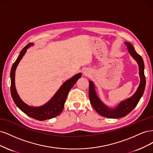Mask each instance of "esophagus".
<instances>
[{"label": "esophagus", "instance_id": "obj_1", "mask_svg": "<svg viewBox=\"0 0 153 153\" xmlns=\"http://www.w3.org/2000/svg\"><path fill=\"white\" fill-rule=\"evenodd\" d=\"M82 74H83V75H88V71H87L86 70H84L82 71Z\"/></svg>", "mask_w": 153, "mask_h": 153}]
</instances>
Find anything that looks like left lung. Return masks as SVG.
<instances>
[{
	"label": "left lung",
	"mask_w": 153,
	"mask_h": 153,
	"mask_svg": "<svg viewBox=\"0 0 153 153\" xmlns=\"http://www.w3.org/2000/svg\"><path fill=\"white\" fill-rule=\"evenodd\" d=\"M128 52L139 65L140 82L136 92L131 97L120 103L114 109H110L103 103L97 95L95 85L90 81L89 82V98L91 105L100 115L108 118H120L125 117L134 109L144 93L146 86V77L144 76V63L142 58L137 53L134 46L130 42H125Z\"/></svg>",
	"instance_id": "obj_1"
}]
</instances>
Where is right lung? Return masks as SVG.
I'll list each match as a JSON object with an SVG mask.
<instances>
[{"instance_id":"obj_1","label":"right lung","mask_w":153,"mask_h":153,"mask_svg":"<svg viewBox=\"0 0 153 153\" xmlns=\"http://www.w3.org/2000/svg\"><path fill=\"white\" fill-rule=\"evenodd\" d=\"M33 45V43H29L23 49L11 67L10 74L11 93L15 104L25 114L37 120L44 121L55 117L62 112L68 92L71 90L72 86L75 85L78 79L81 77L82 74L81 73L77 74L76 75L66 81L59 88L55 95L44 105L40 107H32L27 105L19 97L16 90L15 82H14L15 71L18 63L27 52V49Z\"/></svg>"}]
</instances>
